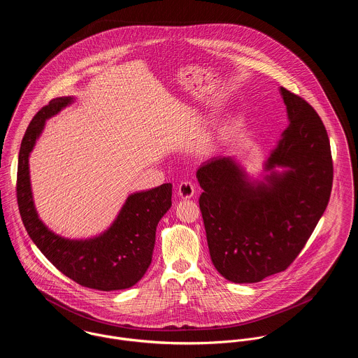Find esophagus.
<instances>
[{"label": "esophagus", "instance_id": "esophagus-1", "mask_svg": "<svg viewBox=\"0 0 358 358\" xmlns=\"http://www.w3.org/2000/svg\"><path fill=\"white\" fill-rule=\"evenodd\" d=\"M196 193V187L193 183L190 182H182L179 186H178V196L183 200H189L194 196Z\"/></svg>", "mask_w": 358, "mask_h": 358}]
</instances>
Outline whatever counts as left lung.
<instances>
[{
    "label": "left lung",
    "instance_id": "1",
    "mask_svg": "<svg viewBox=\"0 0 358 358\" xmlns=\"http://www.w3.org/2000/svg\"><path fill=\"white\" fill-rule=\"evenodd\" d=\"M288 127L251 176L236 157L197 171L200 209L215 268L236 284L284 271L299 255L331 196L334 166L325 127L302 98L280 87Z\"/></svg>",
    "mask_w": 358,
    "mask_h": 358
}]
</instances>
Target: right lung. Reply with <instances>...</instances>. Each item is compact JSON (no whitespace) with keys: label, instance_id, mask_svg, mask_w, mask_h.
Returning a JSON list of instances; mask_svg holds the SVG:
<instances>
[{"label":"right lung","instance_id":"obj_1","mask_svg":"<svg viewBox=\"0 0 358 358\" xmlns=\"http://www.w3.org/2000/svg\"><path fill=\"white\" fill-rule=\"evenodd\" d=\"M74 102V96L52 99L23 136L16 185L20 216L33 243L64 275L92 289H127L142 280L152 263L157 224L172 205V185L129 194L113 223L95 237L77 240L53 233L36 209L29 159L45 122Z\"/></svg>","mask_w":358,"mask_h":358}]
</instances>
